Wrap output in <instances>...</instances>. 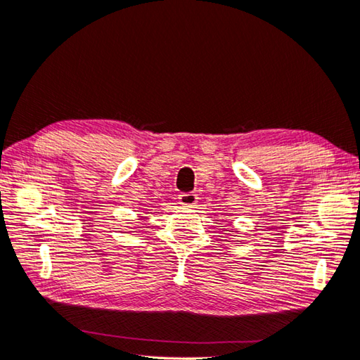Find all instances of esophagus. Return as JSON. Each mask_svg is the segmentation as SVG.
<instances>
[{"label": "esophagus", "instance_id": "esophagus-1", "mask_svg": "<svg viewBox=\"0 0 360 360\" xmlns=\"http://www.w3.org/2000/svg\"><path fill=\"white\" fill-rule=\"evenodd\" d=\"M178 200H179V204H182V206H195L196 201H198V195L193 193V192L181 193Z\"/></svg>", "mask_w": 360, "mask_h": 360}]
</instances>
